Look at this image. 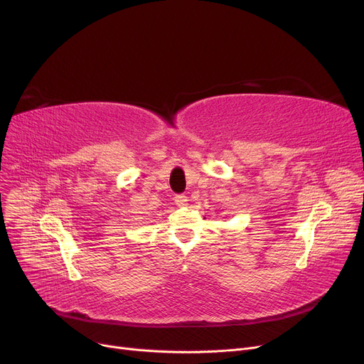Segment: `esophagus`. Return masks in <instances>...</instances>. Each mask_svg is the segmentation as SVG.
<instances>
[{"mask_svg": "<svg viewBox=\"0 0 364 364\" xmlns=\"http://www.w3.org/2000/svg\"><path fill=\"white\" fill-rule=\"evenodd\" d=\"M187 202H188V198H187V196H184V195H178V196H176V203H177L180 208L186 206V205H187Z\"/></svg>", "mask_w": 364, "mask_h": 364, "instance_id": "1", "label": "esophagus"}]
</instances>
